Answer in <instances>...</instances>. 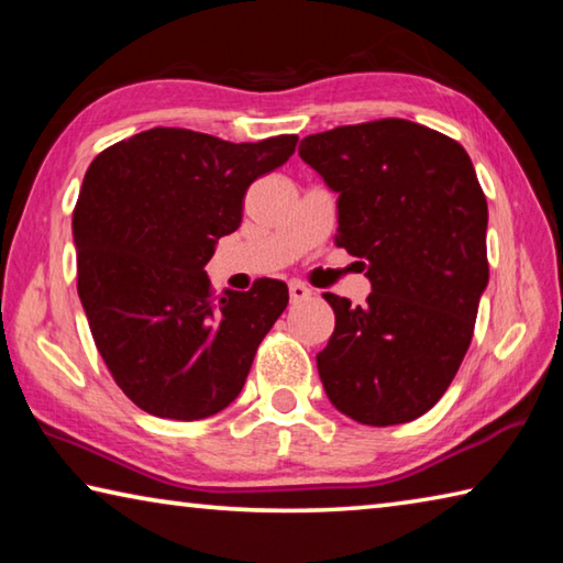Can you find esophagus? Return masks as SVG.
I'll return each mask as SVG.
<instances>
[{
	"instance_id": "1",
	"label": "esophagus",
	"mask_w": 563,
	"mask_h": 563,
	"mask_svg": "<svg viewBox=\"0 0 563 563\" xmlns=\"http://www.w3.org/2000/svg\"><path fill=\"white\" fill-rule=\"evenodd\" d=\"M288 292H290V302H302V300H308L310 295H312V290L305 288L302 283H290Z\"/></svg>"
}]
</instances>
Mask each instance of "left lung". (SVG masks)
Here are the masks:
<instances>
[{
  "label": "left lung",
  "instance_id": "obj_1",
  "mask_svg": "<svg viewBox=\"0 0 563 563\" xmlns=\"http://www.w3.org/2000/svg\"><path fill=\"white\" fill-rule=\"evenodd\" d=\"M300 158L338 194L335 243L373 283L362 308L325 292L335 332L318 352L322 387L360 424L412 422L452 385L489 283L487 198L472 161L407 119L312 133Z\"/></svg>",
  "mask_w": 563,
  "mask_h": 563
}]
</instances>
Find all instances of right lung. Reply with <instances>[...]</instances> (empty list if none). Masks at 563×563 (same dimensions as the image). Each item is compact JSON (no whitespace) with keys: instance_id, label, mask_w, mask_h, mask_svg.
<instances>
[{"instance_id":"obj_1","label":"right lung","mask_w":563,"mask_h":563,"mask_svg":"<svg viewBox=\"0 0 563 563\" xmlns=\"http://www.w3.org/2000/svg\"><path fill=\"white\" fill-rule=\"evenodd\" d=\"M295 144L158 126L91 161L71 218L76 290L111 377L144 412L194 422L241 395L288 285L213 295L203 268L241 225L245 190Z\"/></svg>"}]
</instances>
